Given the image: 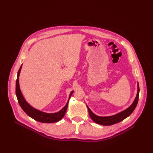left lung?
I'll use <instances>...</instances> for the list:
<instances>
[{
  "label": "left lung",
  "instance_id": "1",
  "mask_svg": "<svg viewBox=\"0 0 153 153\" xmlns=\"http://www.w3.org/2000/svg\"><path fill=\"white\" fill-rule=\"evenodd\" d=\"M139 93H140V88H139V84L138 83V91H137V94H136V97L133 102L131 105L127 108L126 109L124 110L123 111L119 112V113L111 116H108V117H100L95 115L93 112L91 111V110L87 105V109L89 110V115L91 118V119L95 123H97L99 125H105V126H108V125H112L115 123H119L120 122L123 121L124 119H125L126 117H129L132 112L135 109L137 103L138 102L139 99Z\"/></svg>",
  "mask_w": 153,
  "mask_h": 153
}]
</instances>
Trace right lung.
I'll return each mask as SVG.
<instances>
[{"mask_svg":"<svg viewBox=\"0 0 153 153\" xmlns=\"http://www.w3.org/2000/svg\"><path fill=\"white\" fill-rule=\"evenodd\" d=\"M22 66V64L18 71L17 78V81H16V88H15L16 91L15 92H16V95H17V98L18 99V102L20 104V107L23 109V110L25 111L29 117H30L31 118H33L34 120L39 122L50 123H54V122H57L59 121L60 120H61L64 117V115L66 114V110L68 106L69 99L71 98V96L72 95V94H73L74 91H72L70 93L69 97L66 105L59 111L56 112V113L50 114V113H46V112L38 110L30 105V104L26 101L25 98H24V97L22 95V93L21 92L20 85H19V76H20Z\"/></svg>","mask_w":153,"mask_h":153,"instance_id":"right-lung-1","label":"right lung"}]
</instances>
